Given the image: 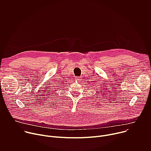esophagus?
I'll return each instance as SVG.
<instances>
[{
  "mask_svg": "<svg viewBox=\"0 0 151 151\" xmlns=\"http://www.w3.org/2000/svg\"><path fill=\"white\" fill-rule=\"evenodd\" d=\"M76 81H80L81 80V78L80 77H79V76H77V77H76Z\"/></svg>",
  "mask_w": 151,
  "mask_h": 151,
  "instance_id": "obj_1",
  "label": "esophagus"
}]
</instances>
